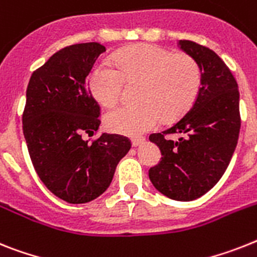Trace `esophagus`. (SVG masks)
Wrapping results in <instances>:
<instances>
[{
  "label": "esophagus",
  "mask_w": 257,
  "mask_h": 257,
  "mask_svg": "<svg viewBox=\"0 0 257 257\" xmlns=\"http://www.w3.org/2000/svg\"><path fill=\"white\" fill-rule=\"evenodd\" d=\"M144 142H146V139H144V138H133L131 143H133V147H139V146H142Z\"/></svg>",
  "instance_id": "34e87169"
}]
</instances>
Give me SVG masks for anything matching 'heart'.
<instances>
[{"instance_id":"heart-1","label":"heart","mask_w":257,"mask_h":257,"mask_svg":"<svg viewBox=\"0 0 257 257\" xmlns=\"http://www.w3.org/2000/svg\"><path fill=\"white\" fill-rule=\"evenodd\" d=\"M114 65L98 63L89 76L93 97L103 106L119 99L126 81H142L138 105H120L103 116L111 133L138 137L160 119L172 120L189 110L201 88V69L193 57L173 55L152 44H137L114 56Z\"/></svg>"}]
</instances>
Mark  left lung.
<instances>
[{
	"label": "left lung",
	"mask_w": 257,
	"mask_h": 257,
	"mask_svg": "<svg viewBox=\"0 0 257 257\" xmlns=\"http://www.w3.org/2000/svg\"><path fill=\"white\" fill-rule=\"evenodd\" d=\"M179 47L200 67L201 88L179 122L150 135L163 158L148 176L171 200L193 201L209 192L230 164L240 130L239 90L231 71L214 51L192 40H179ZM165 135L179 138L169 141Z\"/></svg>",
	"instance_id": "8db88e82"
}]
</instances>
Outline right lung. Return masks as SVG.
<instances>
[{
    "label": "right lung",
    "instance_id": "add662e5",
    "mask_svg": "<svg viewBox=\"0 0 257 257\" xmlns=\"http://www.w3.org/2000/svg\"><path fill=\"white\" fill-rule=\"evenodd\" d=\"M102 44L80 43L57 51L34 72L26 90L23 135L30 158L47 189L68 203H86L109 188L116 165L130 151V141L98 130L99 106L86 78Z\"/></svg>",
    "mask_w": 257,
    "mask_h": 257
}]
</instances>
